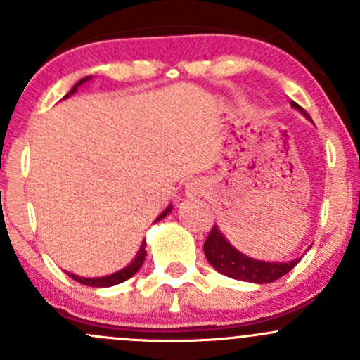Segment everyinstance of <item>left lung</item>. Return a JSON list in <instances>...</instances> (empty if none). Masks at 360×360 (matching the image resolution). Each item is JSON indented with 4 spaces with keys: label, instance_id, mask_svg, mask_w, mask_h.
I'll list each match as a JSON object with an SVG mask.
<instances>
[{
    "label": "left lung",
    "instance_id": "obj_1",
    "mask_svg": "<svg viewBox=\"0 0 360 360\" xmlns=\"http://www.w3.org/2000/svg\"><path fill=\"white\" fill-rule=\"evenodd\" d=\"M292 106L303 112L304 116H308V112L300 104L292 103ZM203 252H205L207 261L219 274L231 278H237V281L256 282V284H270V282L284 277L285 274H289L296 266L297 261H300L292 259L288 261V263H266V261H257L252 259V257L244 256L233 245L228 244L226 238L216 228V224L210 230L209 237L205 238Z\"/></svg>",
    "mask_w": 360,
    "mask_h": 360
}]
</instances>
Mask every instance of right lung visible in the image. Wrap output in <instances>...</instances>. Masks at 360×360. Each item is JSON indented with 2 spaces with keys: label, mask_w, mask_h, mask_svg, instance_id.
<instances>
[{
  "label": "right lung",
  "mask_w": 360,
  "mask_h": 360,
  "mask_svg": "<svg viewBox=\"0 0 360 360\" xmlns=\"http://www.w3.org/2000/svg\"><path fill=\"white\" fill-rule=\"evenodd\" d=\"M89 78H90V76H86V78L79 79V82L76 83L75 86H72L71 92H69L68 96H71V94H75L76 89H78V86L82 85L83 82H86V79H89ZM68 96H66V97H68ZM169 212H170V207H169V209L163 210L162 216H160L157 221L162 219V217L167 216V214H169ZM144 259H146V242H143V245H141L139 252H137V256H136V259H134L132 263H130L127 268H123V270L116 271V274L108 275V277H101V278H83V277H78V275H72V274H68V275L72 278V281L79 282V284H83V285H92V288H111V285L120 284V282L127 281V278L132 277L134 274H137V270H139V268L143 266Z\"/></svg>",
  "instance_id": "obj_1"
}]
</instances>
